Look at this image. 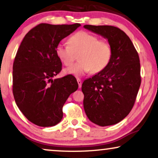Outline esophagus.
<instances>
[{"label":"esophagus","mask_w":158,"mask_h":158,"mask_svg":"<svg viewBox=\"0 0 158 158\" xmlns=\"http://www.w3.org/2000/svg\"><path fill=\"white\" fill-rule=\"evenodd\" d=\"M77 83H78V87H79L80 88H81V86H82V81H81V80L79 79V78H77Z\"/></svg>","instance_id":"34e87169"}]
</instances>
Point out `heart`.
<instances>
[{
	"label": "heart",
	"mask_w": 158,
	"mask_h": 158,
	"mask_svg": "<svg viewBox=\"0 0 158 158\" xmlns=\"http://www.w3.org/2000/svg\"><path fill=\"white\" fill-rule=\"evenodd\" d=\"M69 45L59 44L56 52L65 66H70L79 54V62L65 70L67 74L81 77L87 73H98L106 68L111 60L113 48L108 41L87 31H79L68 40Z\"/></svg>",
	"instance_id": "1"
}]
</instances>
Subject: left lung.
Segmentation results:
<instances>
[{"label": "left lung", "mask_w": 158, "mask_h": 158, "mask_svg": "<svg viewBox=\"0 0 158 158\" xmlns=\"http://www.w3.org/2000/svg\"><path fill=\"white\" fill-rule=\"evenodd\" d=\"M85 28L101 35L113 48L107 67L82 85L87 117L100 126L117 124L134 106L141 83L140 59L131 40L120 28L85 25Z\"/></svg>", "instance_id": "1"}]
</instances>
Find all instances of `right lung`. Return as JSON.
Segmentation results:
<instances>
[{
  "instance_id": "right-lung-1",
  "label": "right lung",
  "mask_w": 158,
  "mask_h": 158,
  "mask_svg": "<svg viewBox=\"0 0 158 158\" xmlns=\"http://www.w3.org/2000/svg\"><path fill=\"white\" fill-rule=\"evenodd\" d=\"M81 24L41 23L25 35L13 66V93L17 106L31 123L54 126L63 118V106L78 84L73 75L52 77L62 63L56 49Z\"/></svg>"
}]
</instances>
